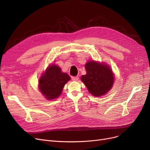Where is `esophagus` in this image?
I'll return each instance as SVG.
<instances>
[{
    "instance_id": "1",
    "label": "esophagus",
    "mask_w": 150,
    "mask_h": 150,
    "mask_svg": "<svg viewBox=\"0 0 150 150\" xmlns=\"http://www.w3.org/2000/svg\"><path fill=\"white\" fill-rule=\"evenodd\" d=\"M79 76H71V80H74V81H77L79 80Z\"/></svg>"
}]
</instances>
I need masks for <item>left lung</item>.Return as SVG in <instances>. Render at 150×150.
I'll return each mask as SVG.
<instances>
[{"instance_id": "8db88e82", "label": "left lung", "mask_w": 150, "mask_h": 150, "mask_svg": "<svg viewBox=\"0 0 150 150\" xmlns=\"http://www.w3.org/2000/svg\"><path fill=\"white\" fill-rule=\"evenodd\" d=\"M85 68L86 74L82 75L81 80L93 96H101L111 89L114 79L108 65L91 61L86 64Z\"/></svg>"}]
</instances>
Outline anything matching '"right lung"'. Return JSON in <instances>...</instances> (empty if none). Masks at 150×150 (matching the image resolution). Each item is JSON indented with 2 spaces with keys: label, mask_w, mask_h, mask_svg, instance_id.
Here are the masks:
<instances>
[{
  "label": "right lung",
  "mask_w": 150,
  "mask_h": 150,
  "mask_svg": "<svg viewBox=\"0 0 150 150\" xmlns=\"http://www.w3.org/2000/svg\"><path fill=\"white\" fill-rule=\"evenodd\" d=\"M70 79L68 74L63 73L58 66L52 65L39 81L41 92L47 99L58 98L65 83Z\"/></svg>",
  "instance_id": "add662e5"
}]
</instances>
